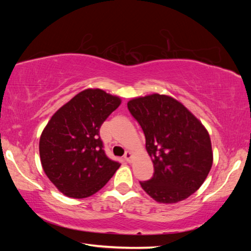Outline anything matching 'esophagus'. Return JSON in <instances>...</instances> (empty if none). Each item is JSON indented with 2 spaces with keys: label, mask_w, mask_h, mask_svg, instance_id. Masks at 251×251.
<instances>
[{
  "label": "esophagus",
  "mask_w": 251,
  "mask_h": 251,
  "mask_svg": "<svg viewBox=\"0 0 251 251\" xmlns=\"http://www.w3.org/2000/svg\"><path fill=\"white\" fill-rule=\"evenodd\" d=\"M132 157H134V154H132L130 151H126L125 155H124L125 161H126V162H128V163H130V162H131V159H132Z\"/></svg>",
  "instance_id": "34e87169"
}]
</instances>
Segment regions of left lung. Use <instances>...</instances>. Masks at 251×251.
Returning a JSON list of instances; mask_svg holds the SVG:
<instances>
[{"label": "left lung", "mask_w": 251, "mask_h": 251, "mask_svg": "<svg viewBox=\"0 0 251 251\" xmlns=\"http://www.w3.org/2000/svg\"><path fill=\"white\" fill-rule=\"evenodd\" d=\"M127 106L146 136L153 177L140 182L154 201L175 204L201 188L209 174L214 154L205 126L168 95L132 98Z\"/></svg>", "instance_id": "obj_1"}]
</instances>
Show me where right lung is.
<instances>
[{"label": "right lung", "mask_w": 251, "mask_h": 251, "mask_svg": "<svg viewBox=\"0 0 251 251\" xmlns=\"http://www.w3.org/2000/svg\"><path fill=\"white\" fill-rule=\"evenodd\" d=\"M122 102L119 96L87 88L55 112L42 131L40 157L58 191L85 199L102 189L120 163L106 157L99 129Z\"/></svg>", "instance_id": "1"}]
</instances>
